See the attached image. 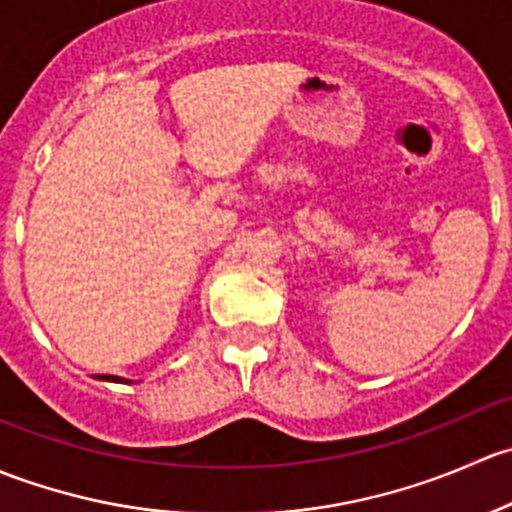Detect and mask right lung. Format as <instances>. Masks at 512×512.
Wrapping results in <instances>:
<instances>
[{"instance_id": "add662e5", "label": "right lung", "mask_w": 512, "mask_h": 512, "mask_svg": "<svg viewBox=\"0 0 512 512\" xmlns=\"http://www.w3.org/2000/svg\"><path fill=\"white\" fill-rule=\"evenodd\" d=\"M98 379H106V381H126V379H118V376H98ZM128 384V381H126Z\"/></svg>"}]
</instances>
